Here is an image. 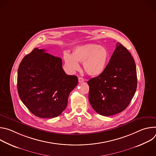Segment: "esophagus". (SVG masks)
Wrapping results in <instances>:
<instances>
[{"mask_svg":"<svg viewBox=\"0 0 156 156\" xmlns=\"http://www.w3.org/2000/svg\"><path fill=\"white\" fill-rule=\"evenodd\" d=\"M83 81H84V79L83 78H81V77H78V82L79 83H81Z\"/></svg>","mask_w":156,"mask_h":156,"instance_id":"34e87169","label":"esophagus"}]
</instances>
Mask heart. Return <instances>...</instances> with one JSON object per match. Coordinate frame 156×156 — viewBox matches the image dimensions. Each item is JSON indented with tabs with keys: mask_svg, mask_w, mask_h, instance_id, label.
I'll return each mask as SVG.
<instances>
[{
	"mask_svg": "<svg viewBox=\"0 0 156 156\" xmlns=\"http://www.w3.org/2000/svg\"><path fill=\"white\" fill-rule=\"evenodd\" d=\"M109 53L108 50L99 44H86L76 46L72 52H64L63 60L66 69L70 72L79 69L78 62L83 63L84 71L89 75L96 76L105 69Z\"/></svg>",
	"mask_w": 156,
	"mask_h": 156,
	"instance_id": "obj_1",
	"label": "heart"
}]
</instances>
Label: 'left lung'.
I'll return each mask as SVG.
<instances>
[{
  "label": "left lung",
  "instance_id": "obj_1",
  "mask_svg": "<svg viewBox=\"0 0 156 156\" xmlns=\"http://www.w3.org/2000/svg\"><path fill=\"white\" fill-rule=\"evenodd\" d=\"M87 84L89 101L97 113L110 116L124 110L137 87L135 62L127 49L118 42L104 72Z\"/></svg>",
  "mask_w": 156,
  "mask_h": 156
}]
</instances>
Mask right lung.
Here are the masks:
<instances>
[{
    "instance_id": "obj_1",
    "label": "right lung",
    "mask_w": 156,
    "mask_h": 156,
    "mask_svg": "<svg viewBox=\"0 0 156 156\" xmlns=\"http://www.w3.org/2000/svg\"><path fill=\"white\" fill-rule=\"evenodd\" d=\"M35 48L21 62L17 76L20 99L40 118H54L66 108L70 92L77 86L76 76L66 75L62 59Z\"/></svg>"
}]
</instances>
